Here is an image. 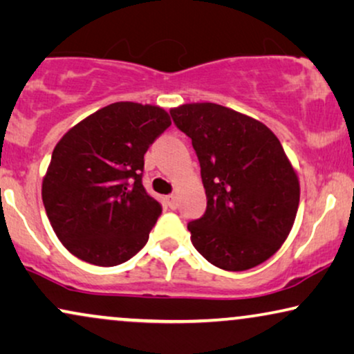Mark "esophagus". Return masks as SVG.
I'll return each instance as SVG.
<instances>
[{"mask_svg": "<svg viewBox=\"0 0 354 354\" xmlns=\"http://www.w3.org/2000/svg\"><path fill=\"white\" fill-rule=\"evenodd\" d=\"M165 201H167L169 209H176V207H178V197L174 194L167 196V197H165Z\"/></svg>", "mask_w": 354, "mask_h": 354, "instance_id": "esophagus-1", "label": "esophagus"}]
</instances>
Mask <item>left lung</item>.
I'll list each match as a JSON object with an SVG mask.
<instances>
[{
  "instance_id": "obj_1",
  "label": "left lung",
  "mask_w": 354,
  "mask_h": 354,
  "mask_svg": "<svg viewBox=\"0 0 354 354\" xmlns=\"http://www.w3.org/2000/svg\"><path fill=\"white\" fill-rule=\"evenodd\" d=\"M192 140L207 210L189 221L194 248L215 267L243 272L266 262L293 228L299 180L277 136L261 121L216 103L169 110Z\"/></svg>"
}]
</instances>
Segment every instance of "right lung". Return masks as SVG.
Returning a JSON list of instances; mask_svg holds the SVG:
<instances>
[{
  "label": "right lung",
  "instance_id": "obj_1",
  "mask_svg": "<svg viewBox=\"0 0 354 354\" xmlns=\"http://www.w3.org/2000/svg\"><path fill=\"white\" fill-rule=\"evenodd\" d=\"M169 124L163 108L116 102L59 139L41 181V199L71 254L113 267L145 246L162 207L142 186L144 153Z\"/></svg>",
  "mask_w": 354,
  "mask_h": 354
}]
</instances>
